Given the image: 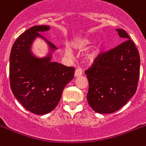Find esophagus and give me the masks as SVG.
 <instances>
[{"instance_id": "obj_1", "label": "esophagus", "mask_w": 146, "mask_h": 146, "mask_svg": "<svg viewBox=\"0 0 146 146\" xmlns=\"http://www.w3.org/2000/svg\"><path fill=\"white\" fill-rule=\"evenodd\" d=\"M82 74V69H80V68H77L75 71V76H81Z\"/></svg>"}]
</instances>
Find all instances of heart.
<instances>
[{
    "label": "heart",
    "instance_id": "b5f03b06",
    "mask_svg": "<svg viewBox=\"0 0 146 146\" xmlns=\"http://www.w3.org/2000/svg\"><path fill=\"white\" fill-rule=\"evenodd\" d=\"M89 43H90L89 41H88V40H85V41H83V42H82V46H85V45L89 44ZM70 53V50H68V49H67V50H66V54H69Z\"/></svg>",
    "mask_w": 146,
    "mask_h": 146
}]
</instances>
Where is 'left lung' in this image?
<instances>
[{
	"label": "left lung",
	"mask_w": 146,
	"mask_h": 146,
	"mask_svg": "<svg viewBox=\"0 0 146 146\" xmlns=\"http://www.w3.org/2000/svg\"><path fill=\"white\" fill-rule=\"evenodd\" d=\"M124 42L98 54L85 71L89 88L88 104L101 114L115 112L134 95L139 78L140 58L134 42L125 31L116 29Z\"/></svg>",
	"instance_id": "1"
}]
</instances>
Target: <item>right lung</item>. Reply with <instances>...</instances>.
<instances>
[{
    "label": "right lung",
    "instance_id": "1",
    "mask_svg": "<svg viewBox=\"0 0 146 146\" xmlns=\"http://www.w3.org/2000/svg\"><path fill=\"white\" fill-rule=\"evenodd\" d=\"M49 29L48 25H38L25 31L15 41L9 57L12 92L26 110L36 115L47 114L56 107L75 71L74 67L51 61L57 48L39 34ZM36 37L43 38L50 46L47 56L36 58L31 52Z\"/></svg>",
    "mask_w": 146,
    "mask_h": 146
}]
</instances>
